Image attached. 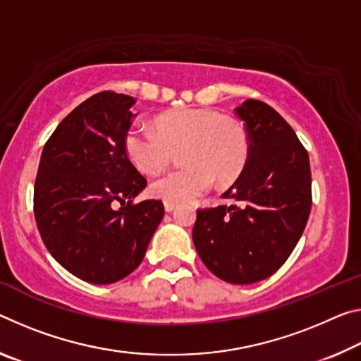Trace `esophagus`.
<instances>
[{
  "mask_svg": "<svg viewBox=\"0 0 361 361\" xmlns=\"http://www.w3.org/2000/svg\"><path fill=\"white\" fill-rule=\"evenodd\" d=\"M164 207H165V212H173L176 205L173 202H164Z\"/></svg>",
  "mask_w": 361,
  "mask_h": 361,
  "instance_id": "34e87169",
  "label": "esophagus"
}]
</instances>
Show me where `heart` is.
Here are the masks:
<instances>
[{
    "mask_svg": "<svg viewBox=\"0 0 361 361\" xmlns=\"http://www.w3.org/2000/svg\"><path fill=\"white\" fill-rule=\"evenodd\" d=\"M128 159L147 175L167 167L171 151L185 167L154 180L151 192L167 202H186L212 186L228 185L241 173L249 156L244 125L214 109L178 107L156 118V130L131 127L123 140Z\"/></svg>",
    "mask_w": 361,
    "mask_h": 361,
    "instance_id": "heart-1",
    "label": "heart"
}]
</instances>
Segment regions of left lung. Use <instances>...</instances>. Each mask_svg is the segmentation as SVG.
<instances>
[{"label": "left lung", "mask_w": 361, "mask_h": 361, "mask_svg": "<svg viewBox=\"0 0 361 361\" xmlns=\"http://www.w3.org/2000/svg\"><path fill=\"white\" fill-rule=\"evenodd\" d=\"M236 114L249 156L223 194L234 204L197 210L192 241L215 276L252 284L278 271L299 243L312 209V173L305 147L273 107L247 99Z\"/></svg>", "instance_id": "obj_1"}]
</instances>
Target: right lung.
<instances>
[{
  "mask_svg": "<svg viewBox=\"0 0 361 361\" xmlns=\"http://www.w3.org/2000/svg\"><path fill=\"white\" fill-rule=\"evenodd\" d=\"M135 102L112 91L91 96L57 125L39 159L38 231L67 271L93 284L135 271L164 219L156 199L131 204L147 185L123 146Z\"/></svg>",
  "mask_w": 361,
  "mask_h": 361,
  "instance_id": "obj_1",
  "label": "right lung"
}]
</instances>
